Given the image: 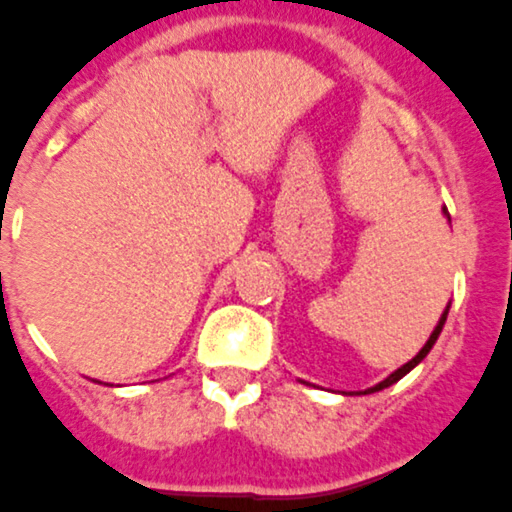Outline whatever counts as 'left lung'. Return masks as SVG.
<instances>
[{
	"label": "left lung",
	"instance_id": "obj_1",
	"mask_svg": "<svg viewBox=\"0 0 512 512\" xmlns=\"http://www.w3.org/2000/svg\"><path fill=\"white\" fill-rule=\"evenodd\" d=\"M445 215H447V210H445ZM447 220H450V215H447ZM447 311H450V305H447V308H445V313H442V319H439V324H436V327H434V333H431V338H428V341H425L423 349H420V352L414 354V357H412V360H409V363L401 365V368H398V371H393V374L387 376V379H384V382L374 384V387H368V390H365V395H368V393H379V390H384V387H390V384H395V382H398V379H404V376L409 374V371H412L414 365H420V363H423V360H425V354H428V352H431V349H434L436 338H439V333H442V327H445V322H447Z\"/></svg>",
	"mask_w": 512,
	"mask_h": 512
}]
</instances>
